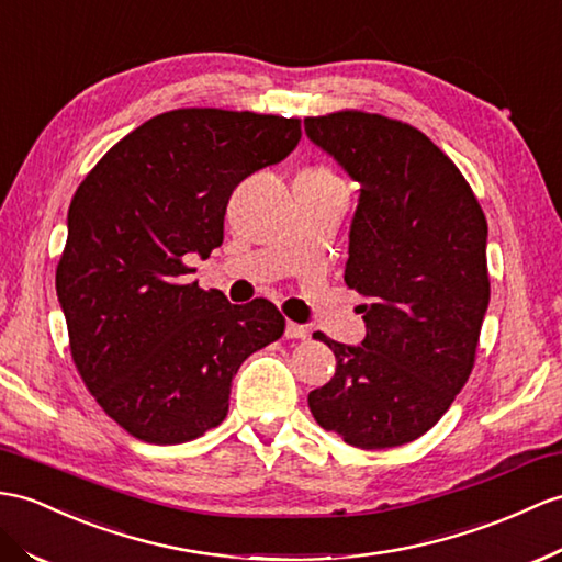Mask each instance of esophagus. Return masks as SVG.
Returning a JSON list of instances; mask_svg holds the SVG:
<instances>
[{"instance_id":"esophagus-1","label":"esophagus","mask_w":562,"mask_h":562,"mask_svg":"<svg viewBox=\"0 0 562 562\" xmlns=\"http://www.w3.org/2000/svg\"><path fill=\"white\" fill-rule=\"evenodd\" d=\"M310 336L307 326L303 324H295V322H289L285 324V338H295V340H305Z\"/></svg>"}]
</instances>
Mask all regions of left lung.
Listing matches in <instances>:
<instances>
[{"instance_id": "8db88e82", "label": "left lung", "mask_w": 562, "mask_h": 562, "mask_svg": "<svg viewBox=\"0 0 562 562\" xmlns=\"http://www.w3.org/2000/svg\"><path fill=\"white\" fill-rule=\"evenodd\" d=\"M305 131L360 183L346 283L367 297L362 346L314 336L336 374L307 403L355 448L403 446L446 415L474 369L491 297L486 216L453 159L405 121L340 109L307 116Z\"/></svg>"}]
</instances>
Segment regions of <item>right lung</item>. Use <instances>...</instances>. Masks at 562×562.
Here are the masks:
<instances>
[{"mask_svg": "<svg viewBox=\"0 0 562 562\" xmlns=\"http://www.w3.org/2000/svg\"><path fill=\"white\" fill-rule=\"evenodd\" d=\"M297 140L300 119L171 109L78 186L57 265L68 348L92 398L135 439L173 446L218 427L238 367L283 336L277 305H231L186 283L183 257L224 243L236 186Z\"/></svg>", "mask_w": 562, "mask_h": 562, "instance_id": "add662e5", "label": "right lung"}]
</instances>
